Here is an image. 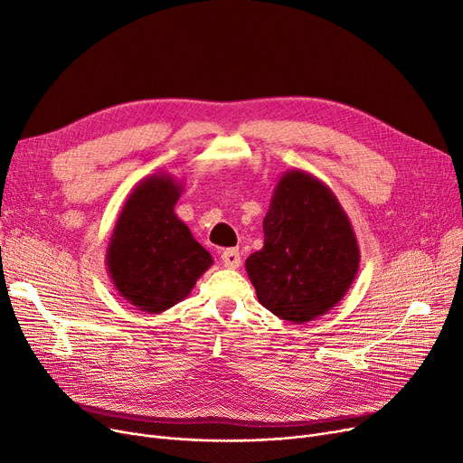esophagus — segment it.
<instances>
[{
  "mask_svg": "<svg viewBox=\"0 0 463 463\" xmlns=\"http://www.w3.org/2000/svg\"><path fill=\"white\" fill-rule=\"evenodd\" d=\"M222 260H223V264L227 266V269L236 270L238 266L241 264V255H240L238 250H225V251L222 253Z\"/></svg>",
  "mask_w": 463,
  "mask_h": 463,
  "instance_id": "esophagus-1",
  "label": "esophagus"
}]
</instances>
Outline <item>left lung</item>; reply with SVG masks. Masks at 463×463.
Instances as JSON below:
<instances>
[{
	"instance_id": "obj_1",
	"label": "left lung",
	"mask_w": 463,
	"mask_h": 463,
	"mask_svg": "<svg viewBox=\"0 0 463 463\" xmlns=\"http://www.w3.org/2000/svg\"><path fill=\"white\" fill-rule=\"evenodd\" d=\"M264 246L246 260L259 302L302 325L344 300L360 262L349 215L332 189L306 170L279 178L262 222Z\"/></svg>"
}]
</instances>
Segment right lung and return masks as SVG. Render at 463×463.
Here are the masks:
<instances>
[{
	"label": "right lung",
	"mask_w": 463,
	"mask_h": 463,
	"mask_svg": "<svg viewBox=\"0 0 463 463\" xmlns=\"http://www.w3.org/2000/svg\"><path fill=\"white\" fill-rule=\"evenodd\" d=\"M182 184L170 175L138 182L121 208L107 248V270L119 293L146 313H161L189 297L213 264L175 213Z\"/></svg>",
	"instance_id": "obj_1"
}]
</instances>
